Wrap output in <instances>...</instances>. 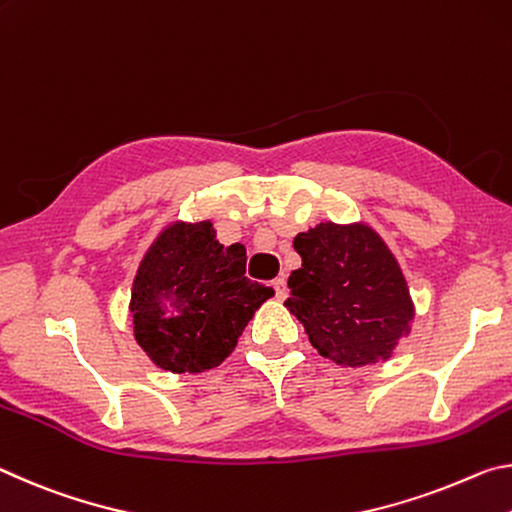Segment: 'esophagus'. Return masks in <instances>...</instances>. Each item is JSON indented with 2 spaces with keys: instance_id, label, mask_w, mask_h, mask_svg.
Instances as JSON below:
<instances>
[{
  "instance_id": "34e87169",
  "label": "esophagus",
  "mask_w": 512,
  "mask_h": 512,
  "mask_svg": "<svg viewBox=\"0 0 512 512\" xmlns=\"http://www.w3.org/2000/svg\"><path fill=\"white\" fill-rule=\"evenodd\" d=\"M272 288L276 292V299H286L288 297V283H286V279H274L272 281Z\"/></svg>"
}]
</instances>
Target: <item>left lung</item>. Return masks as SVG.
Returning a JSON list of instances; mask_svg holds the SVG:
<instances>
[{"instance_id":"8db88e82","label":"left lung","mask_w":512,"mask_h":512,"mask_svg":"<svg viewBox=\"0 0 512 512\" xmlns=\"http://www.w3.org/2000/svg\"><path fill=\"white\" fill-rule=\"evenodd\" d=\"M292 245L301 267L288 279L286 306L311 345L338 365L388 360L410 331L413 301L379 233L367 224L322 222Z\"/></svg>"}]
</instances>
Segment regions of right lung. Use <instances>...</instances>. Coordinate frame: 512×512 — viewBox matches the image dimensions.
Here are the masks:
<instances>
[{"mask_svg": "<svg viewBox=\"0 0 512 512\" xmlns=\"http://www.w3.org/2000/svg\"><path fill=\"white\" fill-rule=\"evenodd\" d=\"M247 251L215 240L211 222H177L142 258L131 292L133 333L167 372H206L231 354L256 308L274 295L245 276Z\"/></svg>", "mask_w": 512, "mask_h": 512, "instance_id": "right-lung-1", "label": "right lung"}]
</instances>
